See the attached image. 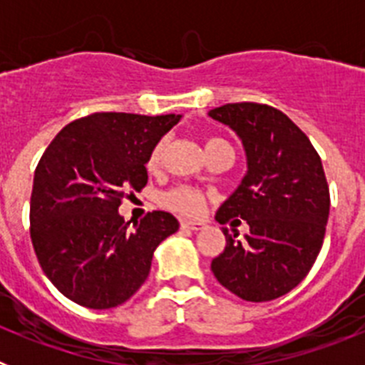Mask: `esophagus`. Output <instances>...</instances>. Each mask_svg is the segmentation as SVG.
Returning <instances> with one entry per match:
<instances>
[{
	"mask_svg": "<svg viewBox=\"0 0 365 365\" xmlns=\"http://www.w3.org/2000/svg\"><path fill=\"white\" fill-rule=\"evenodd\" d=\"M180 228L182 230H192V232H197L205 228V222H199V221H180Z\"/></svg>",
	"mask_w": 365,
	"mask_h": 365,
	"instance_id": "obj_1",
	"label": "esophagus"
}]
</instances>
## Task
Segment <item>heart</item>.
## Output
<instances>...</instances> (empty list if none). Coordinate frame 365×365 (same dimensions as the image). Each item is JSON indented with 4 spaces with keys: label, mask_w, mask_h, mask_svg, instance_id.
I'll use <instances>...</instances> for the list:
<instances>
[{
    "label": "heart",
    "mask_w": 365,
    "mask_h": 365,
    "mask_svg": "<svg viewBox=\"0 0 365 365\" xmlns=\"http://www.w3.org/2000/svg\"><path fill=\"white\" fill-rule=\"evenodd\" d=\"M206 153L210 157L212 153L219 150H225V148H230V144L225 140V138L219 137H208L205 140ZM164 150H166V138H160L159 143L155 144L153 150L150 151V157H148L146 166L150 170H155L159 168L160 160H163ZM160 205L168 210L177 212L180 215H197L201 214L202 206H205V197L199 190L192 188V186H175V188L168 190L160 195Z\"/></svg>",
    "instance_id": "obj_1"
}]
</instances>
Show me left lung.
Instances as JSON below:
<instances>
[{"mask_svg": "<svg viewBox=\"0 0 365 365\" xmlns=\"http://www.w3.org/2000/svg\"><path fill=\"white\" fill-rule=\"evenodd\" d=\"M208 115L235 131L247 155V173L215 219L241 217L250 227L243 240L222 228L227 247L212 259V272L241 299L270 302L291 292L320 254L331 205L322 159L276 108L240 102Z\"/></svg>", "mask_w": 365, "mask_h": 365, "instance_id": "obj_1", "label": "left lung"}]
</instances>
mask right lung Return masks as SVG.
Instances as JSON below:
<instances>
[{"label": "right lung", "mask_w": 365, "mask_h": 365, "mask_svg": "<svg viewBox=\"0 0 365 365\" xmlns=\"http://www.w3.org/2000/svg\"><path fill=\"white\" fill-rule=\"evenodd\" d=\"M180 115L93 113L63 128L41 155L31 195V240L58 291L87 309L128 302L155 248L179 221L155 210L125 222L118 206L148 182L150 151Z\"/></svg>", "instance_id": "obj_1"}]
</instances>
